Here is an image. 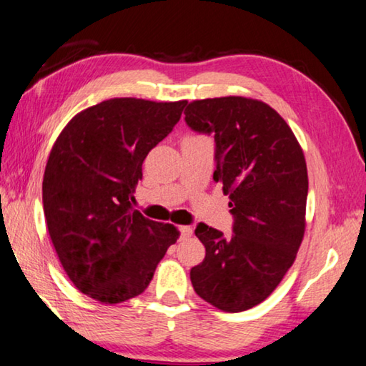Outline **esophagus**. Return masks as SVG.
<instances>
[{"instance_id": "34e87169", "label": "esophagus", "mask_w": 366, "mask_h": 366, "mask_svg": "<svg viewBox=\"0 0 366 366\" xmlns=\"http://www.w3.org/2000/svg\"><path fill=\"white\" fill-rule=\"evenodd\" d=\"M178 229H179V234H182V238H189V236L193 234V228L188 227V225L179 227Z\"/></svg>"}]
</instances>
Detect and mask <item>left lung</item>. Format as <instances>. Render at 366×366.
I'll use <instances>...</instances> for the list:
<instances>
[{
	"mask_svg": "<svg viewBox=\"0 0 366 366\" xmlns=\"http://www.w3.org/2000/svg\"><path fill=\"white\" fill-rule=\"evenodd\" d=\"M184 122L215 139L214 179L223 184L233 234L199 223L206 259L191 268L196 294L223 312H242L274 291L305 232L309 178L304 152L283 117L242 96L189 102Z\"/></svg>",
	"mask_w": 366,
	"mask_h": 366,
	"instance_id": "obj_1",
	"label": "left lung"
}]
</instances>
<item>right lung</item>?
<instances>
[{"instance_id": "obj_1", "label": "right lung", "mask_w": 366, "mask_h": 366, "mask_svg": "<svg viewBox=\"0 0 366 366\" xmlns=\"http://www.w3.org/2000/svg\"><path fill=\"white\" fill-rule=\"evenodd\" d=\"M187 101H102L76 114L51 149L43 209L62 268L102 304L143 292L178 229L134 210L143 160L178 124Z\"/></svg>"}]
</instances>
